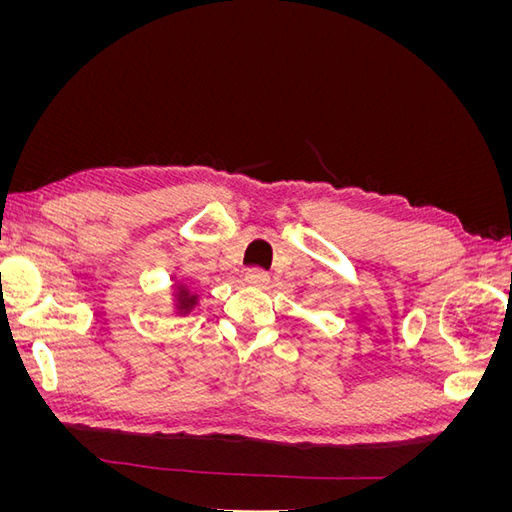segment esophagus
I'll return each mask as SVG.
<instances>
[{"mask_svg": "<svg viewBox=\"0 0 512 512\" xmlns=\"http://www.w3.org/2000/svg\"><path fill=\"white\" fill-rule=\"evenodd\" d=\"M269 280H271L269 273L265 269H258V267L250 269V271H247V275H245V282L252 284V286H267Z\"/></svg>", "mask_w": 512, "mask_h": 512, "instance_id": "1", "label": "esophagus"}]
</instances>
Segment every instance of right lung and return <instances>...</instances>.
<instances>
[{
	"label": "right lung",
	"mask_w": 512,
	"mask_h": 512,
	"mask_svg": "<svg viewBox=\"0 0 512 512\" xmlns=\"http://www.w3.org/2000/svg\"><path fill=\"white\" fill-rule=\"evenodd\" d=\"M194 301H196V297H190V294L183 292V288H181V294H179V309H181V312H188V309L194 305Z\"/></svg>",
	"instance_id": "add662e5"
}]
</instances>
